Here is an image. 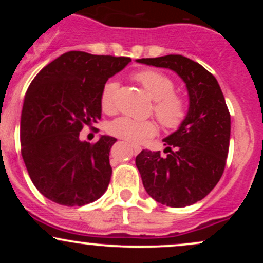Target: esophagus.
<instances>
[{"label": "esophagus", "mask_w": 263, "mask_h": 263, "mask_svg": "<svg viewBox=\"0 0 263 263\" xmlns=\"http://www.w3.org/2000/svg\"><path fill=\"white\" fill-rule=\"evenodd\" d=\"M132 149H134L135 155H137V153L141 152V147H138V146H132Z\"/></svg>", "instance_id": "34e87169"}]
</instances>
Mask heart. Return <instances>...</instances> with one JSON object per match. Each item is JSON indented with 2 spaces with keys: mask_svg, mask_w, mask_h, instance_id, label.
<instances>
[{
  "mask_svg": "<svg viewBox=\"0 0 263 263\" xmlns=\"http://www.w3.org/2000/svg\"><path fill=\"white\" fill-rule=\"evenodd\" d=\"M134 79L144 87L147 93L155 100L153 112L159 123L165 128H177L184 122L188 115V105L180 95L174 92L176 84L172 78L153 69H144L134 74ZM117 83L107 81L102 87L100 105L104 112L116 111ZM110 135L129 142H142L156 135L155 122L137 121L129 117H119L108 125Z\"/></svg>",
  "mask_w": 263,
  "mask_h": 263,
  "instance_id": "heart-1",
  "label": "heart"
}]
</instances>
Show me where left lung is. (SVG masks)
Listing matches in <instances>:
<instances>
[{"instance_id": "left-lung-1", "label": "left lung", "mask_w": 263, "mask_h": 263, "mask_svg": "<svg viewBox=\"0 0 263 263\" xmlns=\"http://www.w3.org/2000/svg\"><path fill=\"white\" fill-rule=\"evenodd\" d=\"M137 62L176 71L188 89L186 119L163 140L168 155L143 149L136 157L149 197L167 206H188L206 197L224 173L231 129L225 98L215 77L185 57L170 54Z\"/></svg>"}]
</instances>
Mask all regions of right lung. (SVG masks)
Returning a JSON list of instances; mask_svg holds the SVG:
<instances>
[{
    "instance_id": "1",
    "label": "right lung",
    "mask_w": 263,
    "mask_h": 263,
    "mask_svg": "<svg viewBox=\"0 0 263 263\" xmlns=\"http://www.w3.org/2000/svg\"><path fill=\"white\" fill-rule=\"evenodd\" d=\"M129 62L128 57L73 50L32 80L21 116V152L33 184L49 200L83 206L106 192L116 138L101 136L87 143L79 135L101 119L102 87Z\"/></svg>"
}]
</instances>
